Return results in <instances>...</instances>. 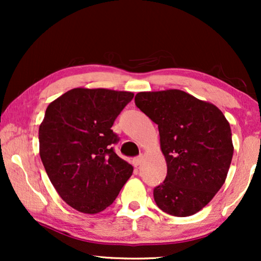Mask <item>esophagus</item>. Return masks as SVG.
<instances>
[{"mask_svg":"<svg viewBox=\"0 0 261 261\" xmlns=\"http://www.w3.org/2000/svg\"><path fill=\"white\" fill-rule=\"evenodd\" d=\"M141 163H142V156L141 155L140 156H137V158L133 159V165L134 166H139Z\"/></svg>","mask_w":261,"mask_h":261,"instance_id":"34e87169","label":"esophagus"}]
</instances>
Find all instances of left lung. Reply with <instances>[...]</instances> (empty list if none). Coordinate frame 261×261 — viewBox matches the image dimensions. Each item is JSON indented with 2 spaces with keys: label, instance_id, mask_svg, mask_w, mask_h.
<instances>
[{
  "label": "left lung",
  "instance_id": "1",
  "mask_svg": "<svg viewBox=\"0 0 261 261\" xmlns=\"http://www.w3.org/2000/svg\"><path fill=\"white\" fill-rule=\"evenodd\" d=\"M135 105L158 124L165 156V180L153 190L156 205L170 215H194L212 201L227 178L231 130L216 106L171 89L139 92Z\"/></svg>",
  "mask_w": 261,
  "mask_h": 261
}]
</instances>
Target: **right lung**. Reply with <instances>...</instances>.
I'll return each mask as SVG.
<instances>
[{"instance_id":"1","label":"right lung","mask_w":261,"mask_h":261,"mask_svg":"<svg viewBox=\"0 0 261 261\" xmlns=\"http://www.w3.org/2000/svg\"><path fill=\"white\" fill-rule=\"evenodd\" d=\"M133 92L76 88L49 103L39 127V152L60 197L84 214L115 201L133 166L116 154L112 127Z\"/></svg>"}]
</instances>
